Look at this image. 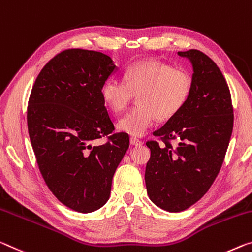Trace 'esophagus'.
I'll use <instances>...</instances> for the list:
<instances>
[{"label":"esophagus","instance_id":"34e87169","mask_svg":"<svg viewBox=\"0 0 252 252\" xmlns=\"http://www.w3.org/2000/svg\"><path fill=\"white\" fill-rule=\"evenodd\" d=\"M130 143L132 146H140V145H142V142L139 140V139H137V138H130Z\"/></svg>","mask_w":252,"mask_h":252}]
</instances>
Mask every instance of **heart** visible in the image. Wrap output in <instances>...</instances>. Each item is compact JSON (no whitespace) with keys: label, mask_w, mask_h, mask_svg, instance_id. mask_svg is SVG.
I'll return each mask as SVG.
<instances>
[{"label":"heart","mask_w":252,"mask_h":252,"mask_svg":"<svg viewBox=\"0 0 252 252\" xmlns=\"http://www.w3.org/2000/svg\"><path fill=\"white\" fill-rule=\"evenodd\" d=\"M125 81L109 78L102 86V98L110 111H125L134 95L138 105L118 122L121 132L141 137L155 120L174 118L189 102L193 77L189 71L158 61H141L129 66Z\"/></svg>","instance_id":"b5f03b06"}]
</instances>
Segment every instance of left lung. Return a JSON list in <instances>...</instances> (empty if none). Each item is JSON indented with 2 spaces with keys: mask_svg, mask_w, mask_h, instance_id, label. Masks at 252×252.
Instances as JSON below:
<instances>
[{
  "mask_svg": "<svg viewBox=\"0 0 252 252\" xmlns=\"http://www.w3.org/2000/svg\"><path fill=\"white\" fill-rule=\"evenodd\" d=\"M193 66L189 102L148 141L151 151L145 181L156 205L181 212L199 201L217 178L233 129V106L224 76L209 56L196 49L178 51ZM179 140L174 147L171 140Z\"/></svg>",
  "mask_w": 252,
  "mask_h": 252,
  "instance_id": "left-lung-1",
  "label": "left lung"
}]
</instances>
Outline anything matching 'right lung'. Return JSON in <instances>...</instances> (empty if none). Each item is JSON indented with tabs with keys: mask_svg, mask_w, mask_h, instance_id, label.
Here are the masks:
<instances>
[{
	"mask_svg": "<svg viewBox=\"0 0 252 252\" xmlns=\"http://www.w3.org/2000/svg\"><path fill=\"white\" fill-rule=\"evenodd\" d=\"M114 70L107 55L63 50L40 71L28 103V131L40 173L55 196L76 212L105 204L129 148V135L113 133L102 98L103 84ZM103 136L105 144L93 145Z\"/></svg>",
	"mask_w": 252,
	"mask_h": 252,
	"instance_id": "add662e5",
	"label": "right lung"
}]
</instances>
